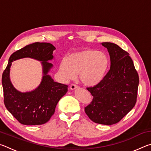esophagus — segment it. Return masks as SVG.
<instances>
[{"instance_id":"obj_1","label":"esophagus","mask_w":151,"mask_h":151,"mask_svg":"<svg viewBox=\"0 0 151 151\" xmlns=\"http://www.w3.org/2000/svg\"><path fill=\"white\" fill-rule=\"evenodd\" d=\"M70 90H72V91H75L76 89H78V87L76 85H72L70 86Z\"/></svg>"}]
</instances>
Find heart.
I'll use <instances>...</instances> for the list:
<instances>
[{"label":"heart","mask_w":151,"mask_h":151,"mask_svg":"<svg viewBox=\"0 0 151 151\" xmlns=\"http://www.w3.org/2000/svg\"><path fill=\"white\" fill-rule=\"evenodd\" d=\"M109 58L105 53L85 49L68 55L60 60L59 71L64 80L69 81L78 74L83 85L94 86L101 83L106 75Z\"/></svg>","instance_id":"b5f03b06"}]
</instances>
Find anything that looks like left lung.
<instances>
[{"label":"left lung","mask_w":151,"mask_h":151,"mask_svg":"<svg viewBox=\"0 0 151 151\" xmlns=\"http://www.w3.org/2000/svg\"><path fill=\"white\" fill-rule=\"evenodd\" d=\"M101 45L108 50L111 69L101 83L87 88L93 99L85 111L92 121L111 125L119 122L133 109L139 78L129 53L114 43Z\"/></svg>","instance_id":"1"}]
</instances>
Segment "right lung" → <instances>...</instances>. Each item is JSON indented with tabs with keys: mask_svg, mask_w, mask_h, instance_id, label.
<instances>
[{
	"mask_svg": "<svg viewBox=\"0 0 151 151\" xmlns=\"http://www.w3.org/2000/svg\"><path fill=\"white\" fill-rule=\"evenodd\" d=\"M56 48L50 43L35 42L14 52L2 76L4 103L7 110L20 123L39 125L49 121L55 113L60 99L67 93L68 86L55 82L48 73L53 67L50 60L54 59ZM30 58L41 62L43 77L40 85L29 92L18 91L12 84L9 70L14 60Z\"/></svg>",
	"mask_w": 151,
	"mask_h": 151,
	"instance_id": "obj_1",
	"label": "right lung"
}]
</instances>
